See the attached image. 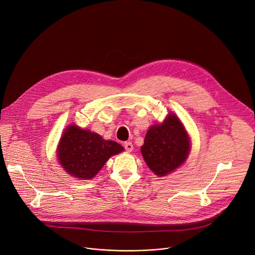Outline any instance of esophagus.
I'll use <instances>...</instances> for the list:
<instances>
[{"label": "esophagus", "instance_id": "34e87169", "mask_svg": "<svg viewBox=\"0 0 255 255\" xmlns=\"http://www.w3.org/2000/svg\"><path fill=\"white\" fill-rule=\"evenodd\" d=\"M124 147H125V150L127 152H131L133 150V145L131 142H125L124 144Z\"/></svg>", "mask_w": 255, "mask_h": 255}]
</instances>
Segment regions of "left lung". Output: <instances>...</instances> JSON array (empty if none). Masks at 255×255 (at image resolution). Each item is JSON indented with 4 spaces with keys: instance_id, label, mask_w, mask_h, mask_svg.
Returning a JSON list of instances; mask_svg holds the SVG:
<instances>
[{
    "instance_id": "1",
    "label": "left lung",
    "mask_w": 255,
    "mask_h": 255,
    "mask_svg": "<svg viewBox=\"0 0 255 255\" xmlns=\"http://www.w3.org/2000/svg\"><path fill=\"white\" fill-rule=\"evenodd\" d=\"M190 150L189 135L172 113L161 124L149 128L141 146L145 162L158 176H164L183 164Z\"/></svg>"
}]
</instances>
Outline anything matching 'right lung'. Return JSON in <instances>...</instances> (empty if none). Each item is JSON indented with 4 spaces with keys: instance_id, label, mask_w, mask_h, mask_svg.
Instances as JSON below:
<instances>
[{
    "instance_id": "add662e5",
    "label": "right lung",
    "mask_w": 255,
    "mask_h": 255,
    "mask_svg": "<svg viewBox=\"0 0 255 255\" xmlns=\"http://www.w3.org/2000/svg\"><path fill=\"white\" fill-rule=\"evenodd\" d=\"M123 150V146L115 141L105 140L95 132L69 125L60 138L57 159L71 176L91 179L109 158Z\"/></svg>"
}]
</instances>
